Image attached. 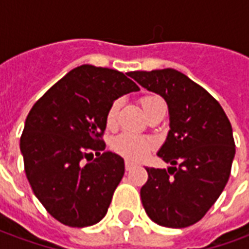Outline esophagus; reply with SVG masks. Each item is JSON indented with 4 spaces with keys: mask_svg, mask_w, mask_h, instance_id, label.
<instances>
[{
    "mask_svg": "<svg viewBox=\"0 0 249 249\" xmlns=\"http://www.w3.org/2000/svg\"><path fill=\"white\" fill-rule=\"evenodd\" d=\"M134 167H135V164L130 162V160H126V162H124V168H126V171H131Z\"/></svg>",
    "mask_w": 249,
    "mask_h": 249,
    "instance_id": "esophagus-1",
    "label": "esophagus"
}]
</instances>
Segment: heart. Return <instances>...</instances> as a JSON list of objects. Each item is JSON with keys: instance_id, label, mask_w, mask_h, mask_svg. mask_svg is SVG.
<instances>
[{"instance_id": "heart-1", "label": "heart", "mask_w": 249, "mask_h": 249, "mask_svg": "<svg viewBox=\"0 0 249 249\" xmlns=\"http://www.w3.org/2000/svg\"><path fill=\"white\" fill-rule=\"evenodd\" d=\"M141 103H142L146 115H148L157 107L166 106L164 101L159 95H146L141 99ZM119 107H121L119 101H114L110 105L106 114L107 127L112 128L117 124ZM111 147L114 151L119 155H122L123 158H126L127 160L138 162V160H141L146 157L147 154L155 147V141L152 138L144 137V135L135 134V132H123L121 135H118L117 138H114Z\"/></svg>"}]
</instances>
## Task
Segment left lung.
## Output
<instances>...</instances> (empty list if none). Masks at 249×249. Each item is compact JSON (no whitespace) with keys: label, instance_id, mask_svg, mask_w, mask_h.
Returning <instances> with one entry per match:
<instances>
[{"label":"left lung","instance_id":"obj_1","mask_svg":"<svg viewBox=\"0 0 249 249\" xmlns=\"http://www.w3.org/2000/svg\"><path fill=\"white\" fill-rule=\"evenodd\" d=\"M141 86L168 105L170 131L158 151L168 168L147 167L142 204L157 224L184 228L195 224L220 196L235 157L231 123L210 92L174 69L132 71Z\"/></svg>","mask_w":249,"mask_h":249}]
</instances>
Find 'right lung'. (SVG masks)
<instances>
[{"instance_id":"1","label":"right lung","mask_w":249,"mask_h":249,"mask_svg":"<svg viewBox=\"0 0 249 249\" xmlns=\"http://www.w3.org/2000/svg\"><path fill=\"white\" fill-rule=\"evenodd\" d=\"M138 90L123 72L82 65L29 112L19 142L26 178L46 211L65 226H92L107 213L124 160L105 151L106 114L115 99Z\"/></svg>"}]
</instances>
